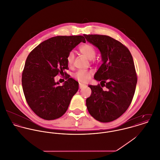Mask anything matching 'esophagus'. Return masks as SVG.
Returning <instances> with one entry per match:
<instances>
[{
  "instance_id": "obj_1",
  "label": "esophagus",
  "mask_w": 160,
  "mask_h": 160,
  "mask_svg": "<svg viewBox=\"0 0 160 160\" xmlns=\"http://www.w3.org/2000/svg\"><path fill=\"white\" fill-rule=\"evenodd\" d=\"M85 87H86V86H85L84 84H82L79 83V88H80V89H82V88H85Z\"/></svg>"
}]
</instances>
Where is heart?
Segmentation results:
<instances>
[{"instance_id": "1", "label": "heart", "mask_w": 160, "mask_h": 160, "mask_svg": "<svg viewBox=\"0 0 160 160\" xmlns=\"http://www.w3.org/2000/svg\"><path fill=\"white\" fill-rule=\"evenodd\" d=\"M79 51L81 53L85 56L89 60H92L95 58L96 51L95 48L91 44L86 43L82 45L79 48ZM74 60V55L72 52L68 54L66 58L67 63L69 66H72ZM93 72L92 71H83L79 70L77 71L74 74V78L79 82H87L91 78Z\"/></svg>"}]
</instances>
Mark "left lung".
Listing matches in <instances>:
<instances>
[{
  "label": "left lung",
  "mask_w": 160,
  "mask_h": 160,
  "mask_svg": "<svg viewBox=\"0 0 160 160\" xmlns=\"http://www.w3.org/2000/svg\"><path fill=\"white\" fill-rule=\"evenodd\" d=\"M84 37L99 50L102 61L94 75L101 85L89 86L92 93L86 99V106L96 120L112 122L127 110L133 99L137 82L133 59L128 49L113 38L101 35Z\"/></svg>",
  "instance_id": "1"
}]
</instances>
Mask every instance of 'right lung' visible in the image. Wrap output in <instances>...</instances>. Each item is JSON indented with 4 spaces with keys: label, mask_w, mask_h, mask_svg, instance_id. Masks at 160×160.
<instances>
[{
    "label": "right lung",
    "mask_w": 160,
    "mask_h": 160,
    "mask_svg": "<svg viewBox=\"0 0 160 160\" xmlns=\"http://www.w3.org/2000/svg\"><path fill=\"white\" fill-rule=\"evenodd\" d=\"M83 36H58L47 40L28 54L22 72L23 93L30 108L40 118L51 120L66 112L79 83L66 74V58L81 42ZM65 73L67 80L62 86L54 81L58 74Z\"/></svg>",
    "instance_id": "obj_1"
}]
</instances>
